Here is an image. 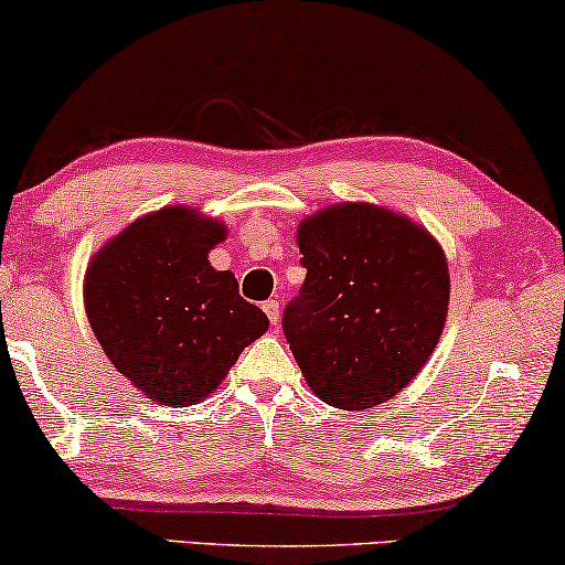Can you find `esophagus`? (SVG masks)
<instances>
[{"label": "esophagus", "instance_id": "1", "mask_svg": "<svg viewBox=\"0 0 565 565\" xmlns=\"http://www.w3.org/2000/svg\"><path fill=\"white\" fill-rule=\"evenodd\" d=\"M264 311L268 315V319H271V324H274V327L279 324V301H276V299H268V301H264Z\"/></svg>", "mask_w": 565, "mask_h": 565}]
</instances>
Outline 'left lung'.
<instances>
[{
	"label": "left lung",
	"mask_w": 565,
	"mask_h": 565,
	"mask_svg": "<svg viewBox=\"0 0 565 565\" xmlns=\"http://www.w3.org/2000/svg\"><path fill=\"white\" fill-rule=\"evenodd\" d=\"M307 279L284 334L317 398L363 411L398 395L439 342L449 266L426 228L370 202H340L297 231Z\"/></svg>",
	"instance_id": "1"
}]
</instances>
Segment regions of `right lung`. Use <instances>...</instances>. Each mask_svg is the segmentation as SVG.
<instances>
[{
    "instance_id": "1",
    "label": "right lung",
    "mask_w": 565,
    "mask_h": 565,
    "mask_svg": "<svg viewBox=\"0 0 565 565\" xmlns=\"http://www.w3.org/2000/svg\"><path fill=\"white\" fill-rule=\"evenodd\" d=\"M225 225L172 205L141 215L90 258L83 301L114 367L162 406L207 398L268 317L207 254Z\"/></svg>"
}]
</instances>
